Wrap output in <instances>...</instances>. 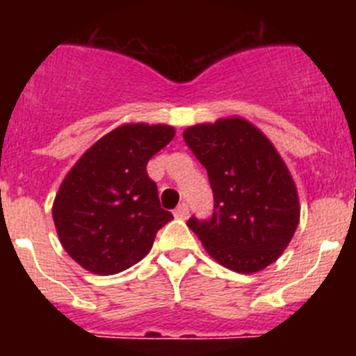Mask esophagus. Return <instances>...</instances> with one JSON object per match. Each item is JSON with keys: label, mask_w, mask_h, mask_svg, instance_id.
Masks as SVG:
<instances>
[{"label": "esophagus", "mask_w": 356, "mask_h": 356, "mask_svg": "<svg viewBox=\"0 0 356 356\" xmlns=\"http://www.w3.org/2000/svg\"><path fill=\"white\" fill-rule=\"evenodd\" d=\"M175 217H176V219H187V217H188V205H187V203H180V205L176 207Z\"/></svg>", "instance_id": "esophagus-1"}]
</instances>
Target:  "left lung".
I'll return each instance as SVG.
<instances>
[{"label":"left lung","mask_w":356,"mask_h":356,"mask_svg":"<svg viewBox=\"0 0 356 356\" xmlns=\"http://www.w3.org/2000/svg\"><path fill=\"white\" fill-rule=\"evenodd\" d=\"M209 172L213 212L187 226L221 266L237 273L266 269L289 246L300 222L292 176L266 135L244 119H219L184 131Z\"/></svg>","instance_id":"left-lung-1"}]
</instances>
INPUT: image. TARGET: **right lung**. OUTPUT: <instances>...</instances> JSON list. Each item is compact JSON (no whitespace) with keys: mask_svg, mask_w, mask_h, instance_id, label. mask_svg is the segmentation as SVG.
I'll use <instances>...</instances> for the list:
<instances>
[{"mask_svg":"<svg viewBox=\"0 0 356 356\" xmlns=\"http://www.w3.org/2000/svg\"><path fill=\"white\" fill-rule=\"evenodd\" d=\"M175 128L124 124L85 151L62 181L53 221L72 260L96 275L121 273L149 253L172 219L160 207L146 165L168 146Z\"/></svg>","mask_w":356,"mask_h":356,"instance_id":"obj_1","label":"right lung"}]
</instances>
